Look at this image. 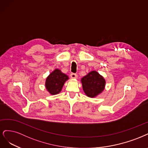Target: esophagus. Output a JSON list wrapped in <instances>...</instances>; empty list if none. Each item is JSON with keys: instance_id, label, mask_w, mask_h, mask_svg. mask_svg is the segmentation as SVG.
Returning a JSON list of instances; mask_svg holds the SVG:
<instances>
[{"instance_id": "34e87169", "label": "esophagus", "mask_w": 148, "mask_h": 148, "mask_svg": "<svg viewBox=\"0 0 148 148\" xmlns=\"http://www.w3.org/2000/svg\"><path fill=\"white\" fill-rule=\"evenodd\" d=\"M70 75H71V77L72 79H76L77 77V75L75 73H71Z\"/></svg>"}]
</instances>
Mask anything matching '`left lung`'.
<instances>
[{"label":"left lung","mask_w":148,"mask_h":148,"mask_svg":"<svg viewBox=\"0 0 148 148\" xmlns=\"http://www.w3.org/2000/svg\"><path fill=\"white\" fill-rule=\"evenodd\" d=\"M84 92L87 97L94 98L101 93L104 89L106 81L98 72L93 71L81 79Z\"/></svg>","instance_id":"obj_1"}]
</instances>
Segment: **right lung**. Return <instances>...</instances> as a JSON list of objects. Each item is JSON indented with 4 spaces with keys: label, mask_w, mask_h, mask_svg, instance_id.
<instances>
[{
    "label": "right lung",
    "mask_w": 148,
    "mask_h": 148,
    "mask_svg": "<svg viewBox=\"0 0 148 148\" xmlns=\"http://www.w3.org/2000/svg\"><path fill=\"white\" fill-rule=\"evenodd\" d=\"M68 79L67 75L62 73L60 69H56L47 77L45 81L46 89L52 95L58 94Z\"/></svg>",
    "instance_id": "add662e5"
}]
</instances>
